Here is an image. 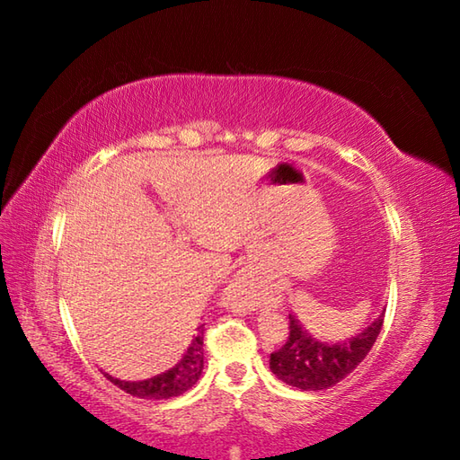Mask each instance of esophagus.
<instances>
[{"instance_id":"esophagus-1","label":"esophagus","mask_w":460,"mask_h":460,"mask_svg":"<svg viewBox=\"0 0 460 460\" xmlns=\"http://www.w3.org/2000/svg\"><path fill=\"white\" fill-rule=\"evenodd\" d=\"M251 277L249 275H239L235 277V280L231 282L229 285V300H233V308H235L237 312H255V305L249 298H245L243 295H251Z\"/></svg>"}]
</instances>
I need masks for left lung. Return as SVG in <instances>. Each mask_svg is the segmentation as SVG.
Wrapping results in <instances>:
<instances>
[{
	"label": "left lung",
	"instance_id": "8db88e82",
	"mask_svg": "<svg viewBox=\"0 0 460 460\" xmlns=\"http://www.w3.org/2000/svg\"><path fill=\"white\" fill-rule=\"evenodd\" d=\"M384 326V312L361 330L354 338L336 344H326L312 338L300 326L295 314H288L287 344L270 354V369L287 385L298 387L302 392H320L336 385L354 371L369 349Z\"/></svg>",
	"mask_w": 460,
	"mask_h": 460
}]
</instances>
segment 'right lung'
<instances>
[{
  "label": "right lung",
  "instance_id": "add662e5",
  "mask_svg": "<svg viewBox=\"0 0 460 460\" xmlns=\"http://www.w3.org/2000/svg\"><path fill=\"white\" fill-rule=\"evenodd\" d=\"M203 371V324L198 328V336L191 340V344L185 351L183 358L164 371L160 376H154L144 381H122L116 379L109 374H104L106 379H111L116 387H120L122 392L130 394L140 399H170L178 397L183 392H188L195 381L201 377Z\"/></svg>",
  "mask_w": 460,
  "mask_h": 460
}]
</instances>
